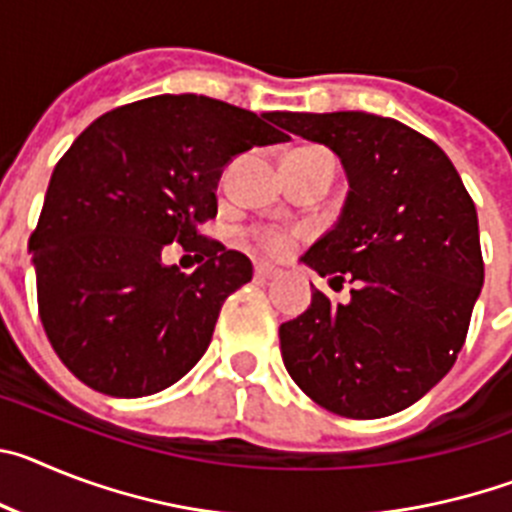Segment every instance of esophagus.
<instances>
[{"instance_id": "obj_1", "label": "esophagus", "mask_w": 512, "mask_h": 512, "mask_svg": "<svg viewBox=\"0 0 512 512\" xmlns=\"http://www.w3.org/2000/svg\"><path fill=\"white\" fill-rule=\"evenodd\" d=\"M253 274H256L259 282H271V279L279 277V269H274V266L269 264H256V271H253Z\"/></svg>"}]
</instances>
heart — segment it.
<instances>
[{"label": "heart", "instance_id": "b5f03b06", "mask_svg": "<svg viewBox=\"0 0 512 512\" xmlns=\"http://www.w3.org/2000/svg\"><path fill=\"white\" fill-rule=\"evenodd\" d=\"M253 238H256L261 251L271 253V256H284L292 248V241H295V235L282 228H256Z\"/></svg>", "mask_w": 512, "mask_h": 512}]
</instances>
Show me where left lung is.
Wrapping results in <instances>:
<instances>
[{
  "mask_svg": "<svg viewBox=\"0 0 512 512\" xmlns=\"http://www.w3.org/2000/svg\"><path fill=\"white\" fill-rule=\"evenodd\" d=\"M282 128L323 143L348 174L338 225L305 253L330 287L279 328L297 387L330 413L387 418L454 366L485 282L477 210L449 156L418 130L369 112H282Z\"/></svg>",
  "mask_w": 512,
  "mask_h": 512,
  "instance_id": "8db88e82",
  "label": "left lung"
}]
</instances>
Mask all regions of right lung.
I'll use <instances>...</instances> for the list:
<instances>
[{"label":"right lung","instance_id":"right-lung-1","mask_svg":"<svg viewBox=\"0 0 512 512\" xmlns=\"http://www.w3.org/2000/svg\"><path fill=\"white\" fill-rule=\"evenodd\" d=\"M282 112L197 94H158L104 112L56 164L30 235L38 312L58 359L110 397H146L184 377L217 315L251 282L248 256L200 233L217 215L230 158L289 140ZM205 258L160 264L166 242Z\"/></svg>","mask_w":512,"mask_h":512}]
</instances>
